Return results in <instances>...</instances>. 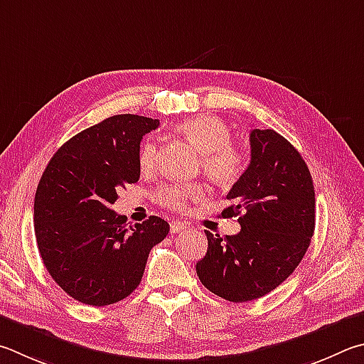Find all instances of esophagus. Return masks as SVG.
Listing matches in <instances>:
<instances>
[{
    "label": "esophagus",
    "instance_id": "obj_1",
    "mask_svg": "<svg viewBox=\"0 0 364 364\" xmlns=\"http://www.w3.org/2000/svg\"><path fill=\"white\" fill-rule=\"evenodd\" d=\"M186 224L181 223V221H171L170 223V232L171 234H176V232H183V230H186Z\"/></svg>",
    "mask_w": 364,
    "mask_h": 364
}]
</instances>
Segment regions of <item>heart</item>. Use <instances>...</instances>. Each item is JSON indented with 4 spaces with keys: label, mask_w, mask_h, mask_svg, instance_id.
Returning <instances> with one entry per match:
<instances>
[{
    "label": "heart",
    "mask_w": 364,
    "mask_h": 364,
    "mask_svg": "<svg viewBox=\"0 0 364 364\" xmlns=\"http://www.w3.org/2000/svg\"><path fill=\"white\" fill-rule=\"evenodd\" d=\"M178 130L202 153L205 173L216 183L230 184L242 176L247 167V154L240 146L230 141L229 125L218 116L199 114L186 119ZM157 146L146 141L138 154L141 170H151L156 165ZM203 193L202 184H173L157 191L156 199L168 208L181 210L188 200L197 199Z\"/></svg>",
    "instance_id": "b5f03b06"
}]
</instances>
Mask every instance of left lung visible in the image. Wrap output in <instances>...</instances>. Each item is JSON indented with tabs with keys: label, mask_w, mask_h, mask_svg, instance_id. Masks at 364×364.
<instances>
[{
	"label": "left lung",
	"mask_w": 364,
	"mask_h": 364,
	"mask_svg": "<svg viewBox=\"0 0 364 364\" xmlns=\"http://www.w3.org/2000/svg\"><path fill=\"white\" fill-rule=\"evenodd\" d=\"M251 161L229 191L223 218L239 216L240 232L213 235L196 264L202 285L230 302L266 296L299 266L315 229V191L307 164L272 129L250 134Z\"/></svg>",
	"instance_id": "obj_1"
}]
</instances>
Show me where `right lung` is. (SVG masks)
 <instances>
[{"instance_id":"obj_1","label":"right lung","mask_w":364,"mask_h":364,"mask_svg":"<svg viewBox=\"0 0 364 364\" xmlns=\"http://www.w3.org/2000/svg\"><path fill=\"white\" fill-rule=\"evenodd\" d=\"M157 119L117 114L82 130L52 156L35 196L39 255L65 293L89 306L122 301L140 285L149 251L167 237L159 216L127 228L111 210L140 178V141Z\"/></svg>"}]
</instances>
